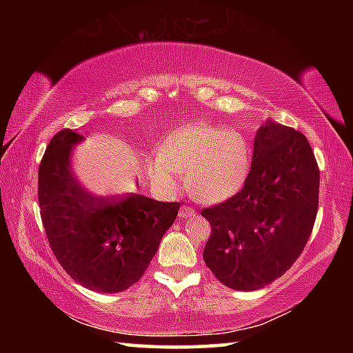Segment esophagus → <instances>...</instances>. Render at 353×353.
Here are the masks:
<instances>
[{"label":"esophagus","instance_id":"esophagus-1","mask_svg":"<svg viewBox=\"0 0 353 353\" xmlns=\"http://www.w3.org/2000/svg\"><path fill=\"white\" fill-rule=\"evenodd\" d=\"M179 216L181 218H193L196 216V210L188 205H182L181 210H179Z\"/></svg>","mask_w":353,"mask_h":353}]
</instances>
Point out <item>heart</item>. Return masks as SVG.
<instances>
[{
  "label": "heart",
  "instance_id": "b5f03b06",
  "mask_svg": "<svg viewBox=\"0 0 353 353\" xmlns=\"http://www.w3.org/2000/svg\"><path fill=\"white\" fill-rule=\"evenodd\" d=\"M252 163L243 134L224 126L191 123L165 137L146 160V172L159 188L172 191L179 174L201 202H223L246 182Z\"/></svg>",
  "mask_w": 353,
  "mask_h": 353
}]
</instances>
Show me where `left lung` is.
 Listing matches in <instances>:
<instances>
[{"label": "left lung", "mask_w": 353, "mask_h": 353, "mask_svg": "<svg viewBox=\"0 0 353 353\" xmlns=\"http://www.w3.org/2000/svg\"><path fill=\"white\" fill-rule=\"evenodd\" d=\"M319 170L305 135L266 119L244 187L201 212L212 225L204 261L221 283L255 291L290 270L312 235Z\"/></svg>", "instance_id": "1"}]
</instances>
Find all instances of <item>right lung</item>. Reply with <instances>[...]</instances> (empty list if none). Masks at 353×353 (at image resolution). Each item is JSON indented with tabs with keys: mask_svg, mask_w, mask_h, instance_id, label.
Listing matches in <instances>:
<instances>
[{
	"mask_svg": "<svg viewBox=\"0 0 353 353\" xmlns=\"http://www.w3.org/2000/svg\"><path fill=\"white\" fill-rule=\"evenodd\" d=\"M85 137L63 129L52 137L39 168V204L56 259L82 286L113 294L139 282L176 221L179 202L130 193L104 198L73 171L74 146Z\"/></svg>",
	"mask_w": 353,
	"mask_h": 353,
	"instance_id": "obj_1",
	"label": "right lung"
}]
</instances>
